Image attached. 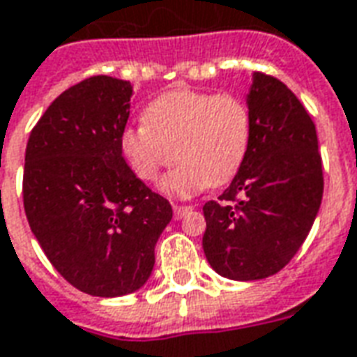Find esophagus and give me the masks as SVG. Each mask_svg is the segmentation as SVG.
Wrapping results in <instances>:
<instances>
[{"label":"esophagus","mask_w":357,"mask_h":357,"mask_svg":"<svg viewBox=\"0 0 357 357\" xmlns=\"http://www.w3.org/2000/svg\"><path fill=\"white\" fill-rule=\"evenodd\" d=\"M193 211V206H185V204H174V216L176 218H183L187 213H191Z\"/></svg>","instance_id":"esophagus-1"}]
</instances>
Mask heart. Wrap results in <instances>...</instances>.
Listing matches in <instances>:
<instances>
[{
	"label": "heart",
	"mask_w": 357,
	"mask_h": 357,
	"mask_svg": "<svg viewBox=\"0 0 357 357\" xmlns=\"http://www.w3.org/2000/svg\"><path fill=\"white\" fill-rule=\"evenodd\" d=\"M119 144L143 181H154L178 156L181 164L162 179L160 189L172 197L195 195L230 183L241 170L251 144V114L231 92L174 89L144 108V123L127 127Z\"/></svg>",
	"instance_id": "b5f03b06"
}]
</instances>
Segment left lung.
I'll use <instances>...</instances> for the list:
<instances>
[{
	"label": "left lung",
	"instance_id": "8db88e82",
	"mask_svg": "<svg viewBox=\"0 0 357 357\" xmlns=\"http://www.w3.org/2000/svg\"><path fill=\"white\" fill-rule=\"evenodd\" d=\"M251 144L220 201L204 203L203 249L230 280L273 276L307 238L323 199L317 131L296 94L253 73L248 92Z\"/></svg>",
	"mask_w": 357,
	"mask_h": 357
}]
</instances>
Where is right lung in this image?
<instances>
[{
	"label": "right lung",
	"mask_w": 357,
	"mask_h": 357,
	"mask_svg": "<svg viewBox=\"0 0 357 357\" xmlns=\"http://www.w3.org/2000/svg\"><path fill=\"white\" fill-rule=\"evenodd\" d=\"M133 84L98 75L50 104L24 154L22 201L34 238L77 290L118 298L154 266V245L172 220L121 154Z\"/></svg>",
	"instance_id": "add662e5"
}]
</instances>
